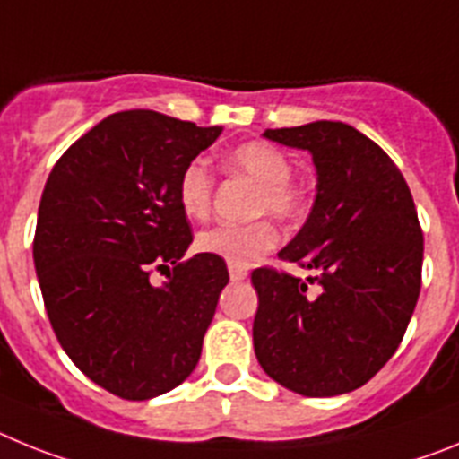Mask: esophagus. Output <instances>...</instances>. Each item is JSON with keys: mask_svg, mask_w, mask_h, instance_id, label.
<instances>
[{"mask_svg": "<svg viewBox=\"0 0 459 459\" xmlns=\"http://www.w3.org/2000/svg\"><path fill=\"white\" fill-rule=\"evenodd\" d=\"M229 274H230V281H245L247 279V270L235 268V265H229Z\"/></svg>", "mask_w": 459, "mask_h": 459, "instance_id": "1", "label": "esophagus"}]
</instances>
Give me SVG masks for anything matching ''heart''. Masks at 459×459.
Segmentation results:
<instances>
[{"label": "heart", "instance_id": "heart-1", "mask_svg": "<svg viewBox=\"0 0 459 459\" xmlns=\"http://www.w3.org/2000/svg\"><path fill=\"white\" fill-rule=\"evenodd\" d=\"M229 169L245 175L258 185L254 198V212H270L279 219H289L300 210V194L290 186L289 157L270 143H245L235 147L226 159ZM212 173L203 159H194L185 166L178 180V203L189 219H203L212 198ZM279 240V233L268 219H258L247 226H214L196 238V249L221 258L235 268H249L261 261Z\"/></svg>", "mask_w": 459, "mask_h": 459}]
</instances>
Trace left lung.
<instances>
[{
	"label": "left lung",
	"mask_w": 459,
	"mask_h": 459,
	"mask_svg": "<svg viewBox=\"0 0 459 459\" xmlns=\"http://www.w3.org/2000/svg\"><path fill=\"white\" fill-rule=\"evenodd\" d=\"M263 138L312 154V212L279 258L316 270L307 281L318 293L286 273L254 270V351L263 372L298 395H344L390 360L416 309L422 230L411 191L393 159L344 122Z\"/></svg>",
	"instance_id": "8db88e82"
}]
</instances>
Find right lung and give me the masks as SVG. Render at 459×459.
I'll use <instances>...</instances> for the list:
<instances>
[{
    "mask_svg": "<svg viewBox=\"0 0 459 459\" xmlns=\"http://www.w3.org/2000/svg\"><path fill=\"white\" fill-rule=\"evenodd\" d=\"M221 126L154 110L99 122L62 154L43 189L34 268L59 344L122 400H152L198 365L226 263L182 256L194 235L178 180ZM174 273L152 285V269Z\"/></svg>",
    "mask_w": 459,
    "mask_h": 459,
    "instance_id": "right-lung-1",
    "label": "right lung"
}]
</instances>
